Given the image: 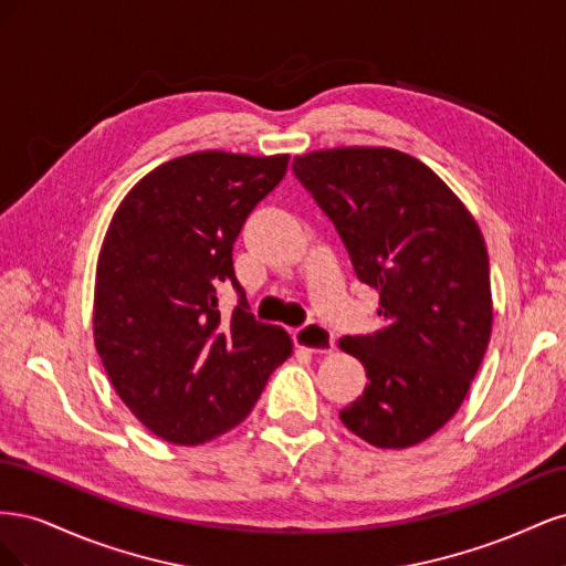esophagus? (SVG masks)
<instances>
[{"mask_svg":"<svg viewBox=\"0 0 566 566\" xmlns=\"http://www.w3.org/2000/svg\"><path fill=\"white\" fill-rule=\"evenodd\" d=\"M295 345L310 349L314 354H325L335 347V335L325 328V325L312 321V323H304L302 328L295 331Z\"/></svg>","mask_w":566,"mask_h":566,"instance_id":"obj_1","label":"esophagus"}]
</instances>
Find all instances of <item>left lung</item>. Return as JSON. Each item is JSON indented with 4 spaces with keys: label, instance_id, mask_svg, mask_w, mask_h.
Returning a JSON list of instances; mask_svg holds the SVG:
<instances>
[{
    "label": "left lung",
    "instance_id": "obj_1",
    "mask_svg": "<svg viewBox=\"0 0 566 566\" xmlns=\"http://www.w3.org/2000/svg\"><path fill=\"white\" fill-rule=\"evenodd\" d=\"M293 172L331 217L358 281L380 293V328L339 339L368 375L339 418L373 447H416L455 416L489 347L482 231L451 188L401 150H314Z\"/></svg>",
    "mask_w": 566,
    "mask_h": 566
}]
</instances>
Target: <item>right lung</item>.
Segmentation results:
<instances>
[{"label":"right lung","mask_w":566,"mask_h":566,"mask_svg":"<svg viewBox=\"0 0 566 566\" xmlns=\"http://www.w3.org/2000/svg\"><path fill=\"white\" fill-rule=\"evenodd\" d=\"M287 160L191 153L148 172L111 219L96 264L94 345L117 397L165 441L196 447L231 430L293 354L283 328L248 312L231 256ZM224 282L239 293L231 319L216 306Z\"/></svg>","instance_id":"add662e5"}]
</instances>
